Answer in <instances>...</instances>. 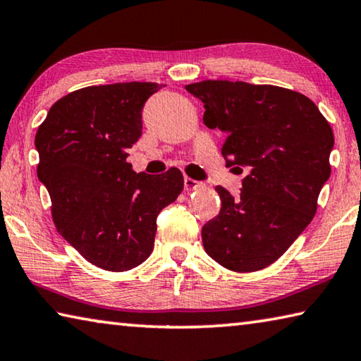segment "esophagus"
I'll return each mask as SVG.
<instances>
[{
    "label": "esophagus",
    "instance_id": "esophagus-1",
    "mask_svg": "<svg viewBox=\"0 0 361 361\" xmlns=\"http://www.w3.org/2000/svg\"><path fill=\"white\" fill-rule=\"evenodd\" d=\"M202 186H204L202 181L192 180V178H189V176H186V178H185V189H186V191H192V189H199Z\"/></svg>",
    "mask_w": 361,
    "mask_h": 361
}]
</instances>
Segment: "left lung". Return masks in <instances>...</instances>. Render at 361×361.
<instances>
[{
	"label": "left lung",
	"instance_id": "8db88e82",
	"mask_svg": "<svg viewBox=\"0 0 361 361\" xmlns=\"http://www.w3.org/2000/svg\"><path fill=\"white\" fill-rule=\"evenodd\" d=\"M186 90L204 103V124L228 135L226 167L247 170L239 197L216 186L221 210L202 228L205 252L231 271H259L312 221L331 173V127L312 100L277 85L202 81Z\"/></svg>",
	"mask_w": 361,
	"mask_h": 361
}]
</instances>
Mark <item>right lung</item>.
<instances>
[{
    "label": "right lung",
    "instance_id": "1",
    "mask_svg": "<svg viewBox=\"0 0 361 361\" xmlns=\"http://www.w3.org/2000/svg\"><path fill=\"white\" fill-rule=\"evenodd\" d=\"M162 84L118 82L75 90L38 127V178L63 239L105 271L137 267L154 248L156 218L183 191L178 169L148 175L127 162L142 137L146 100Z\"/></svg>",
    "mask_w": 361,
    "mask_h": 361
}]
</instances>
